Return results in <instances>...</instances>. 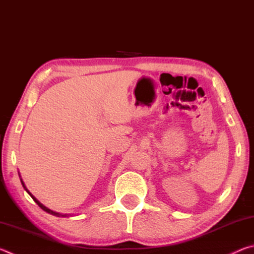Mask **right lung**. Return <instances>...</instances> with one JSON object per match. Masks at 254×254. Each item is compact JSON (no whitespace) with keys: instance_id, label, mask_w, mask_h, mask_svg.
<instances>
[{"instance_id":"obj_1","label":"right lung","mask_w":254,"mask_h":254,"mask_svg":"<svg viewBox=\"0 0 254 254\" xmlns=\"http://www.w3.org/2000/svg\"><path fill=\"white\" fill-rule=\"evenodd\" d=\"M19 176H20V174H19ZM20 180H21V184H22V186H23V188L25 189V191L28 192V194L32 197V199L36 201V203L38 204V206H39V207L41 208V209H44L45 212H47V213H49V214H53V215H55V216H58V217H66V216H69V214H60V213H57V212H54V210H51V209H49L48 207H46V206L44 205V204H41L39 200H38L36 197H34L31 192H30L29 190H28V188L25 187V185H24V183H23V180H22V178H21V176H20Z\"/></svg>"}]
</instances>
